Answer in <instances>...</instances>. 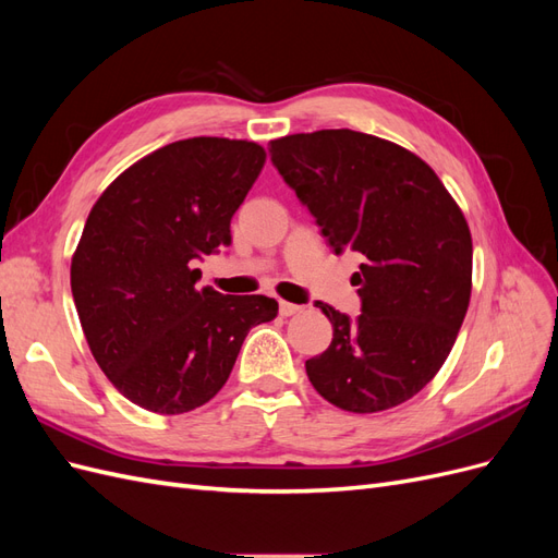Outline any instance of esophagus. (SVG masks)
<instances>
[{
	"label": "esophagus",
	"mask_w": 558,
	"mask_h": 558,
	"mask_svg": "<svg viewBox=\"0 0 558 558\" xmlns=\"http://www.w3.org/2000/svg\"><path fill=\"white\" fill-rule=\"evenodd\" d=\"M298 312H302L300 305H293V302H286V300L279 302V314H281V316H293V314H298Z\"/></svg>",
	"instance_id": "esophagus-1"
}]
</instances>
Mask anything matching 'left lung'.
Wrapping results in <instances>:
<instances>
[{
	"label": "left lung",
	"mask_w": 558,
	"mask_h": 558,
	"mask_svg": "<svg viewBox=\"0 0 558 558\" xmlns=\"http://www.w3.org/2000/svg\"><path fill=\"white\" fill-rule=\"evenodd\" d=\"M269 154L330 248L361 260L351 277L361 314L318 302L332 342L305 363L307 377L347 412L391 410L437 375L465 318V218L424 160L373 134H291L269 142Z\"/></svg>",
	"instance_id": "8db88e82"
}]
</instances>
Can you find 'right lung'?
<instances>
[{"instance_id":"obj_1","label":"right lung","mask_w":558,"mask_h":558,"mask_svg":"<svg viewBox=\"0 0 558 558\" xmlns=\"http://www.w3.org/2000/svg\"><path fill=\"white\" fill-rule=\"evenodd\" d=\"M265 162L253 142L193 137L134 162L95 202L72 258L88 347L130 402L183 414L228 381L244 337L277 300L197 289L195 260L230 244V221Z\"/></svg>"}]
</instances>
